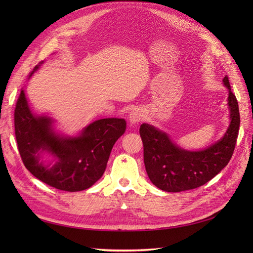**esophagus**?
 Instances as JSON below:
<instances>
[{
	"instance_id": "1",
	"label": "esophagus",
	"mask_w": 253,
	"mask_h": 253,
	"mask_svg": "<svg viewBox=\"0 0 253 253\" xmlns=\"http://www.w3.org/2000/svg\"><path fill=\"white\" fill-rule=\"evenodd\" d=\"M129 122H131L132 125L136 126L138 125L139 122L142 120L143 118V114H142V111L139 110V109H136L134 111L131 112V114H129Z\"/></svg>"
}]
</instances>
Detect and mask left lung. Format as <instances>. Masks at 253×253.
Listing matches in <instances>:
<instances>
[{
  "mask_svg": "<svg viewBox=\"0 0 253 253\" xmlns=\"http://www.w3.org/2000/svg\"><path fill=\"white\" fill-rule=\"evenodd\" d=\"M229 90L230 126L224 137L202 151H186L174 144L166 133L150 125L140 126L143 162L150 180L166 192H180L205 185L230 162L240 129V111L228 76L223 79Z\"/></svg>",
  "mask_w": 253,
  "mask_h": 253,
  "instance_id": "obj_1",
  "label": "left lung"
}]
</instances>
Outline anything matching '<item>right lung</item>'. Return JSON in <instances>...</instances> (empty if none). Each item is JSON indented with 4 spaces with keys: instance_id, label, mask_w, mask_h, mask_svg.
Returning a JSON list of instances; mask_svg holds the SVG:
<instances>
[{
    "instance_id": "1",
    "label": "right lung",
    "mask_w": 253,
    "mask_h": 253,
    "mask_svg": "<svg viewBox=\"0 0 253 253\" xmlns=\"http://www.w3.org/2000/svg\"><path fill=\"white\" fill-rule=\"evenodd\" d=\"M51 125L50 118L32 113L21 90L14 109V132L22 162L38 179L68 192L88 189L101 177L113 145L126 127L125 119L105 118L94 121L77 137H61ZM43 151L56 158L55 165L42 164Z\"/></svg>"
}]
</instances>
